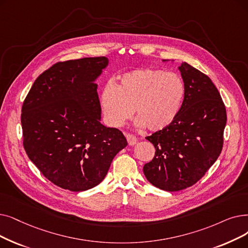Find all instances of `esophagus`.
Listing matches in <instances>:
<instances>
[{
  "mask_svg": "<svg viewBox=\"0 0 248 248\" xmlns=\"http://www.w3.org/2000/svg\"><path fill=\"white\" fill-rule=\"evenodd\" d=\"M125 137H126V140H127V143L130 146H133L137 143V137L136 136H134L132 134H126Z\"/></svg>",
  "mask_w": 248,
  "mask_h": 248,
  "instance_id": "esophagus-1",
  "label": "esophagus"
}]
</instances>
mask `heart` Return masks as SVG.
I'll use <instances>...</instances> for the list:
<instances>
[{
    "instance_id": "b5f03b06",
    "label": "heart",
    "mask_w": 248,
    "mask_h": 248,
    "mask_svg": "<svg viewBox=\"0 0 248 248\" xmlns=\"http://www.w3.org/2000/svg\"><path fill=\"white\" fill-rule=\"evenodd\" d=\"M185 95V82L177 74L141 68L124 74L116 85L106 84L100 104L110 126H122L135 112L138 125L158 132L173 123Z\"/></svg>"
}]
</instances>
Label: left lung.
I'll return each mask as SVG.
<instances>
[{
    "instance_id": "1",
    "label": "left lung",
    "mask_w": 248,
    "mask_h": 248,
    "mask_svg": "<svg viewBox=\"0 0 248 248\" xmlns=\"http://www.w3.org/2000/svg\"><path fill=\"white\" fill-rule=\"evenodd\" d=\"M186 95L170 125L146 139L155 147L152 161L144 165L150 184L178 191L193 186L221 154L227 121L225 104L212 80L182 62L179 67Z\"/></svg>"
}]
</instances>
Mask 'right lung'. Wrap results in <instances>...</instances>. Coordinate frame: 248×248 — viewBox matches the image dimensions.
<instances>
[{
  "instance_id": "obj_1",
  "label": "right lung",
  "mask_w": 248,
  "mask_h": 248,
  "mask_svg": "<svg viewBox=\"0 0 248 248\" xmlns=\"http://www.w3.org/2000/svg\"><path fill=\"white\" fill-rule=\"evenodd\" d=\"M105 57L58 62L40 74L22 105L23 147L53 185L90 189L104 179L112 159L126 145L124 134L100 123L94 80Z\"/></svg>"
}]
</instances>
